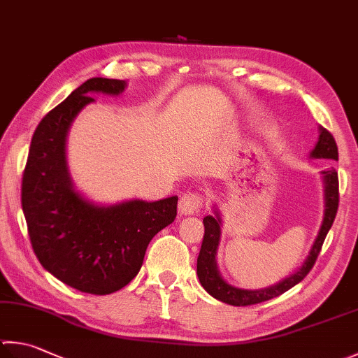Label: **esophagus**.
Returning a JSON list of instances; mask_svg holds the SVG:
<instances>
[{"label": "esophagus", "instance_id": "esophagus-1", "mask_svg": "<svg viewBox=\"0 0 358 358\" xmlns=\"http://www.w3.org/2000/svg\"><path fill=\"white\" fill-rule=\"evenodd\" d=\"M202 198L201 194L188 192L184 193L179 199V213L180 215H194L201 210Z\"/></svg>", "mask_w": 358, "mask_h": 358}]
</instances>
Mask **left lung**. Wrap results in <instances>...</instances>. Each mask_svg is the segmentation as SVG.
<instances>
[{
    "label": "left lung",
    "mask_w": 358,
    "mask_h": 358,
    "mask_svg": "<svg viewBox=\"0 0 358 358\" xmlns=\"http://www.w3.org/2000/svg\"><path fill=\"white\" fill-rule=\"evenodd\" d=\"M312 157L316 159H332L338 160V148H336V141L332 134H330L326 127H321L320 140L316 143L315 150L312 151ZM324 174L326 182V215L322 226L320 229L318 238L313 243L312 251L307 260L304 262L298 271L289 275L285 280L279 282L278 285H273L265 289H240L232 285H229L227 282L222 280V278L217 269V262H215V255H217V248L220 243V217H207L202 220L204 222V238H202L201 251L198 255V278L201 285L206 288L208 294H212L215 299L221 302H226L229 306L235 307H246L260 304V302L269 301L278 296L284 294L289 288L294 287L296 284L306 278L310 273V269L313 268L316 259L321 252L322 243L326 240V235L329 229L332 227L334 220L336 217V210H338V202H340V190H338V173L334 166H330L329 170L322 171Z\"/></svg>",
    "instance_id": "left-lung-1"
}]
</instances>
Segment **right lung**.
Instances as JSON below:
<instances>
[{
  "instance_id": "add662e5",
  "label": "right lung",
  "mask_w": 358,
  "mask_h": 358,
  "mask_svg": "<svg viewBox=\"0 0 358 358\" xmlns=\"http://www.w3.org/2000/svg\"><path fill=\"white\" fill-rule=\"evenodd\" d=\"M124 80L92 78L40 121L22 180V207L34 252L64 284L89 294H110L138 274L154 235L176 218L178 198L98 207L73 190L65 137L93 92L118 95Z\"/></svg>"
}]
</instances>
